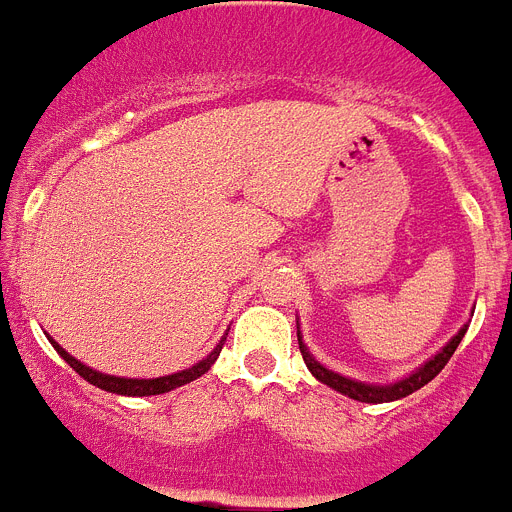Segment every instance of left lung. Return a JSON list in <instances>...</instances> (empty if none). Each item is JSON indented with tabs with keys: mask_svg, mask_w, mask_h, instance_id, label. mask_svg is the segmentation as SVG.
I'll use <instances>...</instances> for the list:
<instances>
[{
	"mask_svg": "<svg viewBox=\"0 0 512 512\" xmlns=\"http://www.w3.org/2000/svg\"><path fill=\"white\" fill-rule=\"evenodd\" d=\"M465 336V328H460L458 334L452 336L450 342L444 344L442 350L436 352L431 360H426V363L418 368V371H413L410 376H405L402 381H394V384H365V381H352V378L342 376V373H334L328 371L326 365H321L318 360H315L313 355H310V350L305 347V342H302V334H299V326H297V342H299V352H302V360H305V365L310 368V373H313L321 384L331 386V389H336V392L347 394V397H352V400L357 402H373V405H378V402H394V400H402V397H407V394L418 392L421 386H426L434 376H439V371H442L444 365H447V360H450L452 355H455V350H458L460 339Z\"/></svg>",
	"mask_w": 512,
	"mask_h": 512,
	"instance_id": "1",
	"label": "left lung"
}]
</instances>
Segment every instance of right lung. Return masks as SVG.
I'll return each mask as SVG.
<instances>
[{"label": "right lung", "instance_id": "add662e5", "mask_svg": "<svg viewBox=\"0 0 512 512\" xmlns=\"http://www.w3.org/2000/svg\"><path fill=\"white\" fill-rule=\"evenodd\" d=\"M52 342V347L57 352H60V357L65 360V363L73 368V371L78 373L81 378H86L89 384L99 386V389H105V392H112V394H126V397H149V394H165L170 392V389H176V386H184L189 384V381H194V378H199L202 373L210 371V365L218 360L220 350H223V342H226V336L220 339L218 344H215V350L210 352V355L205 357V360H199L197 365H191V368H186V371H178V373H170V376H160V378H120V376H107V373H99L94 371V368H89V365H83L81 360H76L73 355H68V352L62 350L60 344L54 342V339H49Z\"/></svg>", "mask_w": 512, "mask_h": 512}]
</instances>
